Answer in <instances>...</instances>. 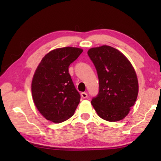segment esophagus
Masks as SVG:
<instances>
[{"mask_svg":"<svg viewBox=\"0 0 161 161\" xmlns=\"http://www.w3.org/2000/svg\"><path fill=\"white\" fill-rule=\"evenodd\" d=\"M81 96L82 98H86L88 97V95L86 93H85V92H82V93H81Z\"/></svg>","mask_w":161,"mask_h":161,"instance_id":"obj_1","label":"esophagus"}]
</instances>
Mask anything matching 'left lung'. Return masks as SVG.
Here are the masks:
<instances>
[{"label":"left lung","mask_w":161,"mask_h":161,"mask_svg":"<svg viewBox=\"0 0 161 161\" xmlns=\"http://www.w3.org/2000/svg\"><path fill=\"white\" fill-rule=\"evenodd\" d=\"M88 55L96 68L99 92L91 104L109 122L121 120L134 105L138 93L137 75L124 54L108 46L92 47Z\"/></svg>","instance_id":"1"}]
</instances>
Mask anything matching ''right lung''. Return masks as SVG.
Masks as SVG:
<instances>
[{"mask_svg":"<svg viewBox=\"0 0 161 161\" xmlns=\"http://www.w3.org/2000/svg\"><path fill=\"white\" fill-rule=\"evenodd\" d=\"M83 52L65 47L50 51L39 64L32 81V94L36 107L44 118L54 123L73 115L80 101L68 73V67Z\"/></svg>","mask_w":161,"mask_h":161,"instance_id":"obj_1","label":"right lung"}]
</instances>
